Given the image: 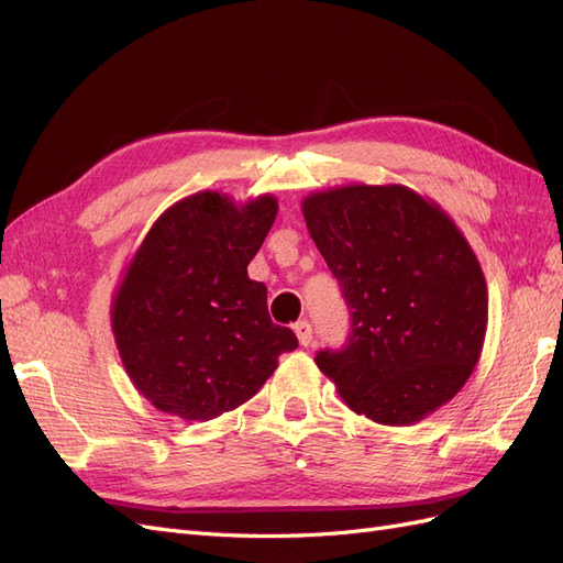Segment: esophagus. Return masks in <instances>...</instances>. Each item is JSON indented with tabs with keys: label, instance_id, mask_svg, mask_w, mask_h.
<instances>
[{
	"label": "esophagus",
	"instance_id": "esophagus-1",
	"mask_svg": "<svg viewBox=\"0 0 563 563\" xmlns=\"http://www.w3.org/2000/svg\"><path fill=\"white\" fill-rule=\"evenodd\" d=\"M294 331H296V335H298V340H300V345H305L308 347L310 343H312V327H310V321H298L296 327H294Z\"/></svg>",
	"mask_w": 563,
	"mask_h": 563
}]
</instances>
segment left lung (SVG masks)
Wrapping results in <instances>:
<instances>
[{
	"label": "left lung",
	"instance_id": "obj_1",
	"mask_svg": "<svg viewBox=\"0 0 563 563\" xmlns=\"http://www.w3.org/2000/svg\"><path fill=\"white\" fill-rule=\"evenodd\" d=\"M305 225L352 314L347 345L317 366L354 413L416 424L479 362L488 291L451 216L404 185H343L302 199Z\"/></svg>",
	"mask_w": 563,
	"mask_h": 563
}]
</instances>
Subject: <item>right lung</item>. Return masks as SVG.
Wrapping results in <instances>:
<instances>
[{
    "label": "right lung",
    "instance_id": "1",
    "mask_svg": "<svg viewBox=\"0 0 563 563\" xmlns=\"http://www.w3.org/2000/svg\"><path fill=\"white\" fill-rule=\"evenodd\" d=\"M277 211L272 195L234 203L203 190L168 207L133 253L112 333L133 387L162 413L203 422L232 411L298 347L246 272Z\"/></svg>",
    "mask_w": 563,
    "mask_h": 563
}]
</instances>
